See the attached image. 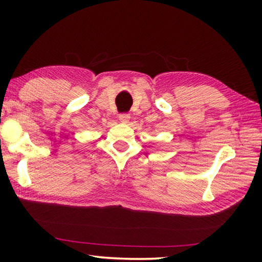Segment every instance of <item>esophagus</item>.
Here are the masks:
<instances>
[{
    "label": "esophagus",
    "mask_w": 262,
    "mask_h": 262,
    "mask_svg": "<svg viewBox=\"0 0 262 262\" xmlns=\"http://www.w3.org/2000/svg\"><path fill=\"white\" fill-rule=\"evenodd\" d=\"M130 119V115L128 113H121L119 114V120H120L121 122H127L128 120Z\"/></svg>",
    "instance_id": "34e87169"
}]
</instances>
